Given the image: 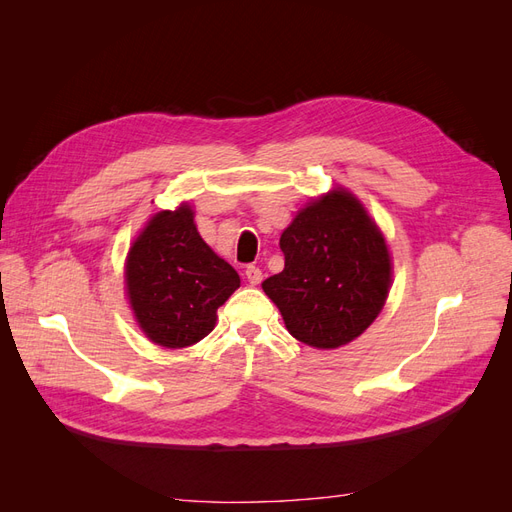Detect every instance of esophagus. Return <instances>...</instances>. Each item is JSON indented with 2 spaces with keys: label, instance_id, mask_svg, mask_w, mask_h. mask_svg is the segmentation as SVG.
Listing matches in <instances>:
<instances>
[{
  "label": "esophagus",
  "instance_id": "34e87169",
  "mask_svg": "<svg viewBox=\"0 0 512 512\" xmlns=\"http://www.w3.org/2000/svg\"><path fill=\"white\" fill-rule=\"evenodd\" d=\"M245 277H247V282H250L252 286H258L262 282V271L258 267L250 265V267H245Z\"/></svg>",
  "mask_w": 512,
  "mask_h": 512
}]
</instances>
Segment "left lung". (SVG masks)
Instances as JSON below:
<instances>
[{
  "instance_id": "8db88e82",
  "label": "left lung",
  "mask_w": 512,
  "mask_h": 512,
  "mask_svg": "<svg viewBox=\"0 0 512 512\" xmlns=\"http://www.w3.org/2000/svg\"><path fill=\"white\" fill-rule=\"evenodd\" d=\"M284 271L262 282L299 342L331 350L359 337L382 312L391 254L376 222L344 188L305 209L282 232Z\"/></svg>"
}]
</instances>
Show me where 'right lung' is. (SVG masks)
<instances>
[{"mask_svg": "<svg viewBox=\"0 0 512 512\" xmlns=\"http://www.w3.org/2000/svg\"><path fill=\"white\" fill-rule=\"evenodd\" d=\"M239 284V273L198 235L190 205L153 215L128 252L126 290L136 322L164 348L207 337Z\"/></svg>", "mask_w": 512, "mask_h": 512, "instance_id": "obj_1", "label": "right lung"}]
</instances>
